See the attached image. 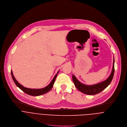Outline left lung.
Instances as JSON below:
<instances>
[{
    "instance_id": "8db88e82",
    "label": "left lung",
    "mask_w": 127,
    "mask_h": 127,
    "mask_svg": "<svg viewBox=\"0 0 127 127\" xmlns=\"http://www.w3.org/2000/svg\"><path fill=\"white\" fill-rule=\"evenodd\" d=\"M114 63L115 60L114 58L112 71L109 78L107 80L102 82L94 85L89 86L81 83L77 80V79L76 78L75 76L73 74H72V81L75 87L80 92L89 95H95L99 93L100 92L103 91L104 89H105L110 84L113 80L115 71Z\"/></svg>"
}]
</instances>
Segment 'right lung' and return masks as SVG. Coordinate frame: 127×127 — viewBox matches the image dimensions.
I'll list each match as a JSON object with an SVG mask.
<instances>
[{"mask_svg": "<svg viewBox=\"0 0 127 127\" xmlns=\"http://www.w3.org/2000/svg\"><path fill=\"white\" fill-rule=\"evenodd\" d=\"M59 71H58V72H57V73L55 75V77L54 78V79H53V80L52 81V82H50V83L46 87L44 88H42V89H30V88H25L24 87H23V86H22L21 85H20L17 81V80L15 79V78H14V75H13V73L12 70H11V74L12 75V79L14 82V83L15 84V85H16L17 87H18L20 90H21L23 92H24L25 93H26L28 95H32V96H39L42 95H43L47 92H48L49 91H50L51 90V89L53 88L54 83L55 82L56 79L57 77L58 73H59Z\"/></svg>", "mask_w": 127, "mask_h": 127, "instance_id": "1", "label": "right lung"}]
</instances>
